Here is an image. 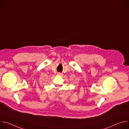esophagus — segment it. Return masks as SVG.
I'll return each mask as SVG.
<instances>
[{
  "label": "esophagus",
  "mask_w": 129,
  "mask_h": 129,
  "mask_svg": "<svg viewBox=\"0 0 129 129\" xmlns=\"http://www.w3.org/2000/svg\"><path fill=\"white\" fill-rule=\"evenodd\" d=\"M57 75L58 76H62V73L61 72H58L57 73Z\"/></svg>",
  "instance_id": "obj_1"
}]
</instances>
